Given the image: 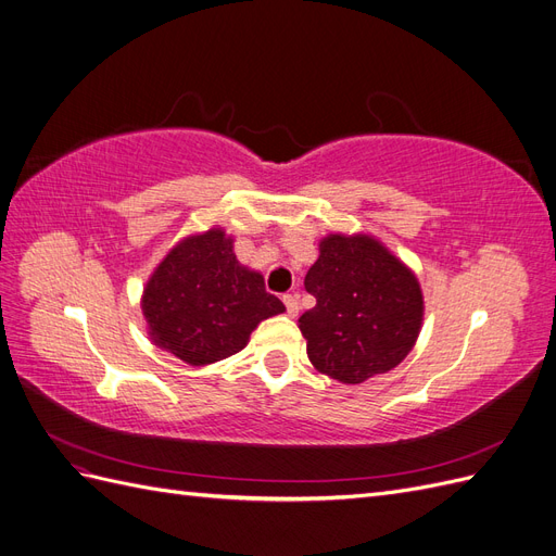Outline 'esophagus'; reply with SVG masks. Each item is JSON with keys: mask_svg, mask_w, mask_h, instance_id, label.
Instances as JSON below:
<instances>
[{"mask_svg": "<svg viewBox=\"0 0 556 556\" xmlns=\"http://www.w3.org/2000/svg\"><path fill=\"white\" fill-rule=\"evenodd\" d=\"M282 301H285V308H288V315L296 317L299 315V294H285Z\"/></svg>", "mask_w": 556, "mask_h": 556, "instance_id": "esophagus-1", "label": "esophagus"}]
</instances>
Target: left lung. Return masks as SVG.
<instances>
[{"mask_svg": "<svg viewBox=\"0 0 556 556\" xmlns=\"http://www.w3.org/2000/svg\"><path fill=\"white\" fill-rule=\"evenodd\" d=\"M315 306L299 317L319 374L359 384L392 371L413 350L425 299L410 268L368 233H329L306 274Z\"/></svg>", "mask_w": 556, "mask_h": 556, "instance_id": "left-lung-1", "label": "left lung"}]
</instances>
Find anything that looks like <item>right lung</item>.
Here are the masks:
<instances>
[{
	"mask_svg": "<svg viewBox=\"0 0 556 556\" xmlns=\"http://www.w3.org/2000/svg\"><path fill=\"white\" fill-rule=\"evenodd\" d=\"M150 341L190 366L237 355L262 319L285 311L264 278L233 255L220 227L182 239L148 278L141 299Z\"/></svg>",
	"mask_w": 556,
	"mask_h": 556,
	"instance_id": "1",
	"label": "right lung"
}]
</instances>
